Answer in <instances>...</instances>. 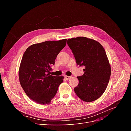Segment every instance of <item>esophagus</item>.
Returning <instances> with one entry per match:
<instances>
[{"label":"esophagus","instance_id":"34e87169","mask_svg":"<svg viewBox=\"0 0 131 131\" xmlns=\"http://www.w3.org/2000/svg\"><path fill=\"white\" fill-rule=\"evenodd\" d=\"M64 78L66 79V80H69V79L71 78V77L67 76V75H65V76H64Z\"/></svg>","mask_w":131,"mask_h":131}]
</instances>
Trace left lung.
I'll use <instances>...</instances> for the list:
<instances>
[{"label": "left lung", "mask_w": 131, "mask_h": 131, "mask_svg": "<svg viewBox=\"0 0 131 131\" xmlns=\"http://www.w3.org/2000/svg\"><path fill=\"white\" fill-rule=\"evenodd\" d=\"M67 43L77 64L85 67L84 74L77 77L79 84L74 89L75 93L84 102L96 101L104 92L111 75L104 49L98 41L83 37L69 39Z\"/></svg>", "instance_id": "obj_1"}]
</instances>
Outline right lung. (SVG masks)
Wrapping results in <instances>:
<instances>
[{
    "mask_svg": "<svg viewBox=\"0 0 131 131\" xmlns=\"http://www.w3.org/2000/svg\"><path fill=\"white\" fill-rule=\"evenodd\" d=\"M67 39L46 41L29 46L23 55L18 70L20 84L26 94L39 104H49L56 95L63 76L50 75L58 54Z\"/></svg>",
    "mask_w": 131,
    "mask_h": 131,
    "instance_id": "add662e5",
    "label": "right lung"
}]
</instances>
